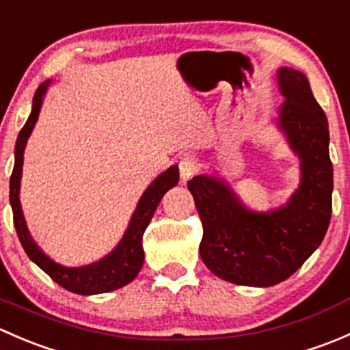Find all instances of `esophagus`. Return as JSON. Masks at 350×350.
Instances as JSON below:
<instances>
[{
  "label": "esophagus",
  "mask_w": 350,
  "mask_h": 350,
  "mask_svg": "<svg viewBox=\"0 0 350 350\" xmlns=\"http://www.w3.org/2000/svg\"><path fill=\"white\" fill-rule=\"evenodd\" d=\"M198 167H200V162H198V159L195 157V155H191V154L185 155V157L181 159V162H179V172H181L183 181H188V179H191V176L198 171Z\"/></svg>",
  "instance_id": "esophagus-1"
}]
</instances>
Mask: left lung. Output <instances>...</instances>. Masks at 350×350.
Wrapping results in <instances>:
<instances>
[{
    "label": "left lung",
    "mask_w": 350,
    "mask_h": 350,
    "mask_svg": "<svg viewBox=\"0 0 350 350\" xmlns=\"http://www.w3.org/2000/svg\"><path fill=\"white\" fill-rule=\"evenodd\" d=\"M276 84L284 98L276 126L299 159V185L288 201L256 211L218 176L200 174L188 183L203 224L201 259L215 276L234 284L267 288L288 280L319 249L330 224L334 167L327 116L303 72L280 67Z\"/></svg>",
    "instance_id": "obj_1"
}]
</instances>
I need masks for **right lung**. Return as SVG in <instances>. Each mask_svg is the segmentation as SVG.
Segmentation results:
<instances>
[{
    "instance_id": "1",
    "label": "right lung",
    "mask_w": 350,
    "mask_h": 350,
    "mask_svg": "<svg viewBox=\"0 0 350 350\" xmlns=\"http://www.w3.org/2000/svg\"><path fill=\"white\" fill-rule=\"evenodd\" d=\"M51 84L52 79L44 81L37 88V91H35L31 113L23 129L20 130L18 139H16L15 144V165H13L12 178H10V203H12L16 234H18L20 242H22L25 252L30 257V260H33L44 273H47L55 283L61 284L67 291L86 296L115 291V289L132 283L137 278V274H139V271L142 269L144 232H146L147 225L152 220L155 208L161 203L165 191H169V189L178 185L179 169L178 165H171V167L161 172L150 183L149 188L144 191L139 203H137V208L133 211L132 218H130L129 227H126L122 241L116 243V247L111 252L101 257L100 260H94V262L79 267H69L55 262L47 254L42 252L40 247L31 239L23 217L22 204H20V183H22L25 147H27L28 137L33 132V126L38 120V113H40L42 103H44L45 93H47Z\"/></svg>"
}]
</instances>
